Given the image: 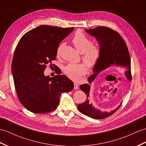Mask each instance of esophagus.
<instances>
[{"mask_svg":"<svg viewBox=\"0 0 146 146\" xmlns=\"http://www.w3.org/2000/svg\"><path fill=\"white\" fill-rule=\"evenodd\" d=\"M79 88V84H78L77 83H74V89L76 90Z\"/></svg>","mask_w":146,"mask_h":146,"instance_id":"1","label":"esophagus"}]
</instances>
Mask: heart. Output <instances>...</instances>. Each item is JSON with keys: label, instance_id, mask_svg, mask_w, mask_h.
Returning a JSON list of instances; mask_svg holds the SVG:
<instances>
[{"label": "heart", "instance_id": "1", "mask_svg": "<svg viewBox=\"0 0 146 146\" xmlns=\"http://www.w3.org/2000/svg\"><path fill=\"white\" fill-rule=\"evenodd\" d=\"M72 42L78 51L82 53V60L90 68H93L98 63L101 56V47L98 44H92L91 40L82 32H77L73 37ZM64 43L58 46L56 50V55L61 53ZM66 75L74 81L80 79L81 76L86 73V67L83 63H69L63 68Z\"/></svg>", "mask_w": 146, "mask_h": 146}]
</instances>
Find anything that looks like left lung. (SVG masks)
<instances>
[{
    "mask_svg": "<svg viewBox=\"0 0 146 146\" xmlns=\"http://www.w3.org/2000/svg\"><path fill=\"white\" fill-rule=\"evenodd\" d=\"M89 35L95 37L101 47V56L98 63L93 67V73L88 78L91 84L100 72L108 68L116 66L124 69V75L126 79L131 81V59L127 46L124 39L117 32L106 27H98L93 29L86 30ZM90 84H83L80 86L81 91L86 94V101L78 104V110L81 113L93 119H104L110 116L116 112L122 104L121 103L116 109L110 112L102 111L90 103Z\"/></svg>",
    "mask_w": 146,
    "mask_h": 146,
    "instance_id": "1",
    "label": "left lung"
}]
</instances>
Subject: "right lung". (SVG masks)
Returning a JSON list of instances; mask_svg holds the SVG:
<instances>
[{"mask_svg":"<svg viewBox=\"0 0 146 146\" xmlns=\"http://www.w3.org/2000/svg\"><path fill=\"white\" fill-rule=\"evenodd\" d=\"M73 30V27L39 26L27 32L18 43L12 73L20 102L32 113L54 111L61 94L73 89V82L65 75L50 78L44 74L46 65L56 58L60 43Z\"/></svg>","mask_w":146,"mask_h":146,"instance_id":"add662e5","label":"right lung"}]
</instances>
